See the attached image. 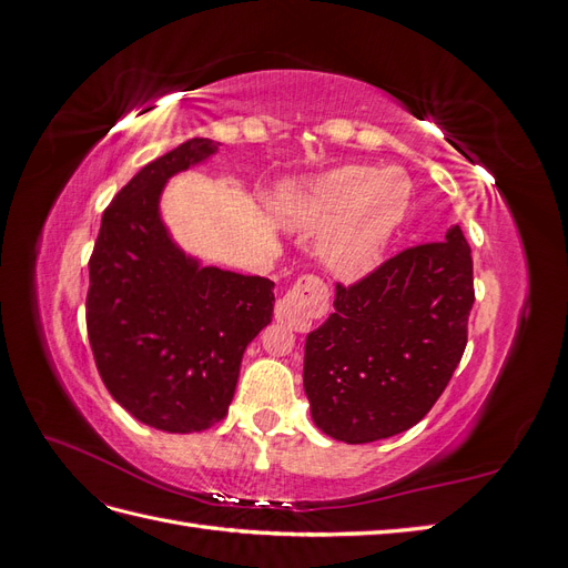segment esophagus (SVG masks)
Returning a JSON list of instances; mask_svg holds the SVG:
<instances>
[{"label": "esophagus", "instance_id": "34e87169", "mask_svg": "<svg viewBox=\"0 0 568 568\" xmlns=\"http://www.w3.org/2000/svg\"><path fill=\"white\" fill-rule=\"evenodd\" d=\"M326 305H329V291H326L322 280L307 274L274 305V320L294 332H307L313 326V320L326 313Z\"/></svg>", "mask_w": 568, "mask_h": 568}]
</instances>
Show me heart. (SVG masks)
<instances>
[{"label": "heart", "mask_w": 568, "mask_h": 568, "mask_svg": "<svg viewBox=\"0 0 568 568\" xmlns=\"http://www.w3.org/2000/svg\"><path fill=\"white\" fill-rule=\"evenodd\" d=\"M407 182L395 170L343 165L313 182L291 184L274 199L284 227L317 232V255L336 280L355 282L376 265L398 227Z\"/></svg>", "instance_id": "obj_1"}]
</instances>
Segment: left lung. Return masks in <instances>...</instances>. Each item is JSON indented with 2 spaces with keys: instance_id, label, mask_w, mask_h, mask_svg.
Wrapping results in <instances>:
<instances>
[{
  "instance_id": "1",
  "label": "left lung",
  "mask_w": 568,
  "mask_h": 568,
  "mask_svg": "<svg viewBox=\"0 0 568 568\" xmlns=\"http://www.w3.org/2000/svg\"><path fill=\"white\" fill-rule=\"evenodd\" d=\"M471 305L474 263L459 225L353 286L336 284L334 313L305 338L303 388L320 432L357 445L422 422L467 348Z\"/></svg>"
}]
</instances>
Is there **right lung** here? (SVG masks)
Here are the masks:
<instances>
[{
  "label": "right lung",
  "mask_w": 568,
  "mask_h": 568,
  "mask_svg": "<svg viewBox=\"0 0 568 568\" xmlns=\"http://www.w3.org/2000/svg\"><path fill=\"white\" fill-rule=\"evenodd\" d=\"M194 136L151 161L111 201L90 257L88 334L113 400L168 434L227 415L248 343L272 322L274 282L201 265L161 220L165 182L209 161Z\"/></svg>",
  "instance_id": "1"
}]
</instances>
